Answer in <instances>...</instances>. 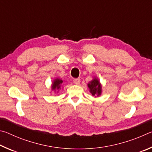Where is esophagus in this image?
<instances>
[{
	"label": "esophagus",
	"instance_id": "34e87169",
	"mask_svg": "<svg viewBox=\"0 0 152 152\" xmlns=\"http://www.w3.org/2000/svg\"><path fill=\"white\" fill-rule=\"evenodd\" d=\"M73 82H74V84H79L80 82V78H74L73 80Z\"/></svg>",
	"mask_w": 152,
	"mask_h": 152
}]
</instances>
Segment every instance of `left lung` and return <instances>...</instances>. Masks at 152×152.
Listing matches in <instances>:
<instances>
[{
	"label": "left lung",
	"instance_id": "obj_1",
	"mask_svg": "<svg viewBox=\"0 0 152 152\" xmlns=\"http://www.w3.org/2000/svg\"><path fill=\"white\" fill-rule=\"evenodd\" d=\"M88 86L90 88V92L93 96H99L101 94V86L97 79L94 78L92 80L91 83L88 84Z\"/></svg>",
	"mask_w": 152,
	"mask_h": 152
}]
</instances>
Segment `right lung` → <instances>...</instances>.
<instances>
[{
    "label": "right lung",
    "mask_w": 152,
    "mask_h": 152,
    "mask_svg": "<svg viewBox=\"0 0 152 152\" xmlns=\"http://www.w3.org/2000/svg\"><path fill=\"white\" fill-rule=\"evenodd\" d=\"M63 81L60 79H56L54 80L53 83L52 84V88L53 89H59L60 88V84L62 83Z\"/></svg>",
    "instance_id": "add662e5"
}]
</instances>
